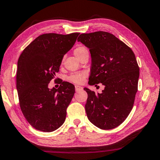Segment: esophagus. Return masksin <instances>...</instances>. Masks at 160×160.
<instances>
[{"label":"esophagus","mask_w":160,"mask_h":160,"mask_svg":"<svg viewBox=\"0 0 160 160\" xmlns=\"http://www.w3.org/2000/svg\"><path fill=\"white\" fill-rule=\"evenodd\" d=\"M81 90H82V87L80 86V85H75V91H81Z\"/></svg>","instance_id":"esophagus-1"}]
</instances>
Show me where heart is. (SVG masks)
<instances>
[{
  "label": "heart",
  "instance_id": "b5f03b06",
  "mask_svg": "<svg viewBox=\"0 0 160 160\" xmlns=\"http://www.w3.org/2000/svg\"><path fill=\"white\" fill-rule=\"evenodd\" d=\"M74 53H75V55L77 57V58L80 59L83 55L88 53V51L84 46H78L74 50ZM86 76V72H75L72 74V75L69 76L68 80L72 82L80 84V83H82L84 81Z\"/></svg>",
  "mask_w": 160,
  "mask_h": 160
}]
</instances>
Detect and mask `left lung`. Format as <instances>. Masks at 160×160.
<instances>
[{"mask_svg":"<svg viewBox=\"0 0 160 160\" xmlns=\"http://www.w3.org/2000/svg\"><path fill=\"white\" fill-rule=\"evenodd\" d=\"M78 41L88 48L91 55L88 83L104 85L98 94L84 88L88 118L100 129H113L124 122L133 107L139 78L136 56L122 41L103 31L83 33Z\"/></svg>","mask_w":160,"mask_h":160,"instance_id":"8db88e82","label":"left lung"}]
</instances>
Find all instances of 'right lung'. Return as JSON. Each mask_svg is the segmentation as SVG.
Here are the masks:
<instances>
[{
	"mask_svg": "<svg viewBox=\"0 0 160 160\" xmlns=\"http://www.w3.org/2000/svg\"><path fill=\"white\" fill-rule=\"evenodd\" d=\"M79 35L42 34L24 49L18 59L17 89L20 108L36 130L52 132L64 122L75 86L60 80L58 89H49L48 83L55 78L64 55L72 48Z\"/></svg>",
	"mask_w": 160,
	"mask_h": 160,
	"instance_id": "add662e5",
	"label": "right lung"
}]
</instances>
